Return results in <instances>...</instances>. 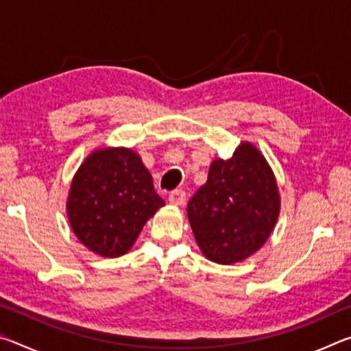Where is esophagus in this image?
Masks as SVG:
<instances>
[{
    "label": "esophagus",
    "instance_id": "esophagus-1",
    "mask_svg": "<svg viewBox=\"0 0 351 351\" xmlns=\"http://www.w3.org/2000/svg\"><path fill=\"white\" fill-rule=\"evenodd\" d=\"M169 203L173 206H182L186 203V192H182V190H175V192H171L169 197Z\"/></svg>",
    "mask_w": 351,
    "mask_h": 351
}]
</instances>
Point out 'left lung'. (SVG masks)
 <instances>
[{"mask_svg": "<svg viewBox=\"0 0 351 351\" xmlns=\"http://www.w3.org/2000/svg\"><path fill=\"white\" fill-rule=\"evenodd\" d=\"M280 213V193L271 165L243 141L232 158L213 159L207 181L189 201L187 217L207 260L234 265L258 251Z\"/></svg>", "mask_w": 351, "mask_h": 351, "instance_id": "obj_1", "label": "left lung"}]
</instances>
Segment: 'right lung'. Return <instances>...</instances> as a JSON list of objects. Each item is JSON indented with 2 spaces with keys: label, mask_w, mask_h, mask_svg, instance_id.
<instances>
[{
  "label": "right lung",
  "mask_w": 351,
  "mask_h": 351,
  "mask_svg": "<svg viewBox=\"0 0 351 351\" xmlns=\"http://www.w3.org/2000/svg\"><path fill=\"white\" fill-rule=\"evenodd\" d=\"M165 203L139 153L127 147L93 150L71 181L66 213L83 246L106 258L127 254Z\"/></svg>",
  "instance_id": "add662e5"
}]
</instances>
